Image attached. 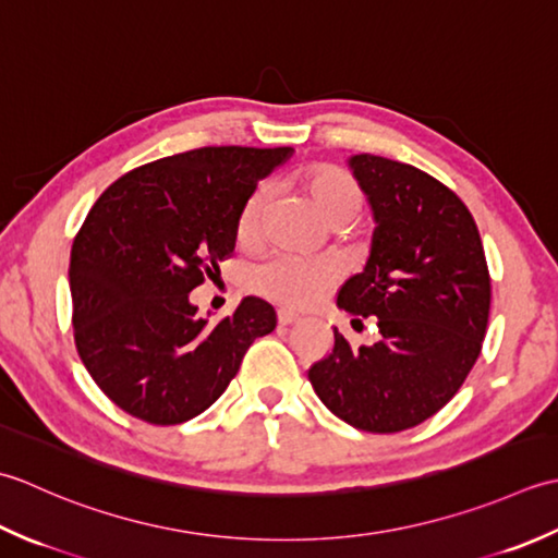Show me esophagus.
<instances>
[{
    "label": "esophagus",
    "instance_id": "34e87169",
    "mask_svg": "<svg viewBox=\"0 0 558 558\" xmlns=\"http://www.w3.org/2000/svg\"><path fill=\"white\" fill-rule=\"evenodd\" d=\"M277 320H279L281 327H291V325L299 323L301 317L295 315V313H291V311H279V313H277Z\"/></svg>",
    "mask_w": 558,
    "mask_h": 558
}]
</instances>
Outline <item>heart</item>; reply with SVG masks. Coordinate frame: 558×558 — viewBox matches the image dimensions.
Returning <instances> with one entry per match:
<instances>
[{
    "instance_id": "heart-1",
    "label": "heart",
    "mask_w": 558,
    "mask_h": 558,
    "mask_svg": "<svg viewBox=\"0 0 558 558\" xmlns=\"http://www.w3.org/2000/svg\"><path fill=\"white\" fill-rule=\"evenodd\" d=\"M303 190L308 192L317 214L332 226V229H347L359 219L363 209V190L349 170L323 163L305 170ZM269 192L267 187H257L243 204L235 221V241L243 247H253L259 243L265 229ZM335 281L332 265L320 259H301L293 255H277L267 259L263 267L255 269L253 283L259 293L277 301L287 308H311L329 291Z\"/></svg>"
}]
</instances>
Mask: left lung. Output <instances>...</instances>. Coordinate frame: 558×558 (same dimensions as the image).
I'll use <instances>...</instances> for the list:
<instances>
[{
	"mask_svg": "<svg viewBox=\"0 0 558 558\" xmlns=\"http://www.w3.org/2000/svg\"><path fill=\"white\" fill-rule=\"evenodd\" d=\"M373 209L371 257L337 293L342 311L371 317L378 339L335 347L308 371L342 422L397 434L446 407L480 359L492 305L484 245L464 202L424 170L390 158H349Z\"/></svg>",
	"mask_w": 558,
	"mask_h": 558,
	"instance_id": "8db88e82",
	"label": "left lung"
}]
</instances>
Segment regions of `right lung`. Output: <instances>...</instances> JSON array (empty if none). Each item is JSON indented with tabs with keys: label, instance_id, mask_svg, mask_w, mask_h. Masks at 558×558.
<instances>
[{
	"label": "right lung",
	"instance_id": "obj_1",
	"mask_svg": "<svg viewBox=\"0 0 558 558\" xmlns=\"http://www.w3.org/2000/svg\"><path fill=\"white\" fill-rule=\"evenodd\" d=\"M289 146H204L116 180L90 207L70 257L74 342L96 385L124 412L183 424L229 388L247 347L277 327L263 299L219 323L190 291L235 247V221L257 180Z\"/></svg>",
	"mask_w": 558,
	"mask_h": 558
}]
</instances>
